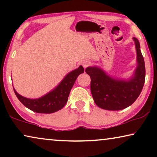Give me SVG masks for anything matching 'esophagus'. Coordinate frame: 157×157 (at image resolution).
Returning <instances> with one entry per match:
<instances>
[{
  "label": "esophagus",
  "instance_id": "34e87169",
  "mask_svg": "<svg viewBox=\"0 0 157 157\" xmlns=\"http://www.w3.org/2000/svg\"><path fill=\"white\" fill-rule=\"evenodd\" d=\"M90 64H91V62H90L89 61H84L83 62L82 65L83 66V68H86V67H88L89 66H90Z\"/></svg>",
  "mask_w": 157,
  "mask_h": 157
}]
</instances>
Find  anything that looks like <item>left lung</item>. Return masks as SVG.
Wrapping results in <instances>:
<instances>
[{
	"label": "left lung",
	"instance_id": "1",
	"mask_svg": "<svg viewBox=\"0 0 157 157\" xmlns=\"http://www.w3.org/2000/svg\"><path fill=\"white\" fill-rule=\"evenodd\" d=\"M137 53V66L129 81L111 78L98 67H88L86 72L91 78V91L95 104L106 110L118 111L129 106L140 95L145 81V63L140 44L134 38Z\"/></svg>",
	"mask_w": 157,
	"mask_h": 157
}]
</instances>
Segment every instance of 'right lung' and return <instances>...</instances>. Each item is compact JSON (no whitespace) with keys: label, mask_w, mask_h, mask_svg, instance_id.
<instances>
[{"label":"right lung","mask_w":157,"mask_h":157,"mask_svg":"<svg viewBox=\"0 0 157 157\" xmlns=\"http://www.w3.org/2000/svg\"><path fill=\"white\" fill-rule=\"evenodd\" d=\"M83 72L84 69L80 66L66 75L54 90L37 99H30L23 97L19 95L14 89L13 90L18 100L30 110L40 113H54L61 110L65 106L77 77Z\"/></svg>","instance_id":"right-lung-1"}]
</instances>
